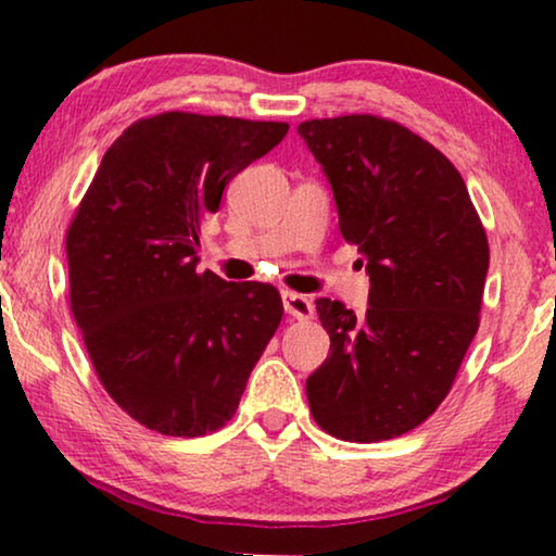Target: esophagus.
I'll return each mask as SVG.
<instances>
[{"label":"esophagus","mask_w":556,"mask_h":556,"mask_svg":"<svg viewBox=\"0 0 556 556\" xmlns=\"http://www.w3.org/2000/svg\"><path fill=\"white\" fill-rule=\"evenodd\" d=\"M283 308L288 316L295 318V321H308V318H314V314H316L311 299H306V295H301V293H293V291H283Z\"/></svg>","instance_id":"obj_1"}]
</instances>
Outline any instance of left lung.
Returning a JSON list of instances; mask_svg holds the SVG:
<instances>
[{"label":"left lung","instance_id":"left-lung-1","mask_svg":"<svg viewBox=\"0 0 556 556\" xmlns=\"http://www.w3.org/2000/svg\"><path fill=\"white\" fill-rule=\"evenodd\" d=\"M299 134L371 280L364 316L316 299L331 352L306 379L311 415L346 443L400 438L447 397L481 324L485 227L451 159L397 121L311 118Z\"/></svg>","mask_w":556,"mask_h":556}]
</instances>
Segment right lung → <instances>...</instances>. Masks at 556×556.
Wrapping results in <instances>:
<instances>
[{
	"label": "right lung",
	"instance_id": "1",
	"mask_svg": "<svg viewBox=\"0 0 556 556\" xmlns=\"http://www.w3.org/2000/svg\"><path fill=\"white\" fill-rule=\"evenodd\" d=\"M283 121L166 111L103 154L67 227L71 311L103 390L143 428H225L283 318L270 283L197 270L200 225Z\"/></svg>",
	"mask_w": 556,
	"mask_h": 556
}]
</instances>
